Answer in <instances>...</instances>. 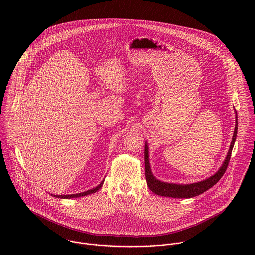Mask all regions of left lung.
<instances>
[{
    "label": "left lung",
    "instance_id": "1",
    "mask_svg": "<svg viewBox=\"0 0 255 255\" xmlns=\"http://www.w3.org/2000/svg\"><path fill=\"white\" fill-rule=\"evenodd\" d=\"M236 127H235V131L233 135V140L230 146L228 155L226 157V160L224 161V164L220 168L218 172L210 177L209 179L202 181V182H195L191 184H176V183H168V182H163L158 181L157 179L154 178V176L151 173L150 169V164H149V156H148V146L145 144V152H144V160H145V177L147 185L149 188L156 194L162 195V196H168V197H174V198H189L193 196H197L204 191L208 190L211 188L213 185H215L219 180L223 177L225 174L229 162L231 159V154L233 151V147L236 141L237 137V132H238V116L236 117Z\"/></svg>",
    "mask_w": 255,
    "mask_h": 255
}]
</instances>
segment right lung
<instances>
[{
    "label": "right lung",
    "mask_w": 255,
    "mask_h": 255,
    "mask_svg": "<svg viewBox=\"0 0 255 255\" xmlns=\"http://www.w3.org/2000/svg\"><path fill=\"white\" fill-rule=\"evenodd\" d=\"M103 182H104V181L101 182L98 186H96V187H94V188H92V189H89V190H87V191H85V192L76 193V194H68V195H54V196H56V197H60V198H74V197L85 196V195H87V194H91V193H94V192H96L97 190H99V188H101V186H102Z\"/></svg>",
    "instance_id": "add662e5"
}]
</instances>
